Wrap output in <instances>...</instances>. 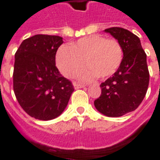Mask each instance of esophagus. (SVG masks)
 I'll return each instance as SVG.
<instances>
[{
	"instance_id": "obj_1",
	"label": "esophagus",
	"mask_w": 160,
	"mask_h": 160,
	"mask_svg": "<svg viewBox=\"0 0 160 160\" xmlns=\"http://www.w3.org/2000/svg\"><path fill=\"white\" fill-rule=\"evenodd\" d=\"M86 86L85 85H82V84H78V83H74L73 84V87L74 89H80V88H83Z\"/></svg>"
}]
</instances>
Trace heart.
Instances as JSON below:
<instances>
[{"label":"heart","instance_id":"b5f03b06","mask_svg":"<svg viewBox=\"0 0 160 160\" xmlns=\"http://www.w3.org/2000/svg\"><path fill=\"white\" fill-rule=\"evenodd\" d=\"M123 51L116 39H106L99 35L80 38L68 48L58 50L56 56V66L64 76L73 78L85 65L80 78L92 80L96 77L104 79L112 75L120 67Z\"/></svg>","mask_w":160,"mask_h":160}]
</instances>
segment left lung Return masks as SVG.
<instances>
[{
	"label": "left lung",
	"mask_w": 160,
	"mask_h": 160,
	"mask_svg": "<svg viewBox=\"0 0 160 160\" xmlns=\"http://www.w3.org/2000/svg\"><path fill=\"white\" fill-rule=\"evenodd\" d=\"M104 32L120 42L123 57L114 74L101 83L102 92L94 105L104 116L118 118L137 109L146 96L149 84L147 55L140 38L129 31L111 27Z\"/></svg>",
	"instance_id": "obj_1"
}]
</instances>
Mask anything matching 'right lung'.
Segmentation results:
<instances>
[{"mask_svg":"<svg viewBox=\"0 0 160 160\" xmlns=\"http://www.w3.org/2000/svg\"><path fill=\"white\" fill-rule=\"evenodd\" d=\"M62 38L35 35L21 42L15 53L13 91L32 118L48 121L59 117L68 105L73 87L56 67Z\"/></svg>","mask_w":160,"mask_h":160,"instance_id":"right-lung-1","label":"right lung"}]
</instances>
